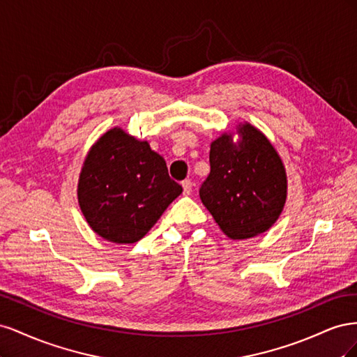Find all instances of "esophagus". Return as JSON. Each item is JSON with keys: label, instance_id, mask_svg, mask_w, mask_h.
I'll use <instances>...</instances> for the list:
<instances>
[{"label": "esophagus", "instance_id": "1", "mask_svg": "<svg viewBox=\"0 0 357 357\" xmlns=\"http://www.w3.org/2000/svg\"><path fill=\"white\" fill-rule=\"evenodd\" d=\"M181 186H183V193H185V195H190L193 189V183L190 180H185L181 181Z\"/></svg>", "mask_w": 357, "mask_h": 357}]
</instances>
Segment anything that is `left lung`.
<instances>
[{"label": "left lung", "instance_id": "left-lung-1", "mask_svg": "<svg viewBox=\"0 0 357 357\" xmlns=\"http://www.w3.org/2000/svg\"><path fill=\"white\" fill-rule=\"evenodd\" d=\"M215 138L210 147V174L199 197L215 223L232 240L268 231L283 211L287 177L269 139L250 123Z\"/></svg>", "mask_w": 357, "mask_h": 357}]
</instances>
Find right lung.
Masks as SVG:
<instances>
[{
  "mask_svg": "<svg viewBox=\"0 0 357 357\" xmlns=\"http://www.w3.org/2000/svg\"><path fill=\"white\" fill-rule=\"evenodd\" d=\"M183 192L164 158L122 128L100 137L83 162L77 198L93 232L116 244L137 243Z\"/></svg>",
  "mask_w": 357,
  "mask_h": 357,
  "instance_id": "add662e5",
  "label": "right lung"
}]
</instances>
